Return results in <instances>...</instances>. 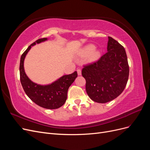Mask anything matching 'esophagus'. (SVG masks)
<instances>
[{"label":"esophagus","instance_id":"1","mask_svg":"<svg viewBox=\"0 0 150 150\" xmlns=\"http://www.w3.org/2000/svg\"><path fill=\"white\" fill-rule=\"evenodd\" d=\"M77 72H78V74L79 76L81 75V69H77Z\"/></svg>","mask_w":150,"mask_h":150}]
</instances>
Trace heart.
<instances>
[{"label":"heart","instance_id":"obj_1","mask_svg":"<svg viewBox=\"0 0 150 150\" xmlns=\"http://www.w3.org/2000/svg\"><path fill=\"white\" fill-rule=\"evenodd\" d=\"M95 49V46L94 45L89 44L85 46L81 49L79 55L81 56H88V59L91 61H96L100 56V53L98 51Z\"/></svg>","mask_w":150,"mask_h":150}]
</instances>
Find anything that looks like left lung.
<instances>
[{
	"label": "left lung",
	"mask_w": 150,
	"mask_h": 150,
	"mask_svg": "<svg viewBox=\"0 0 150 150\" xmlns=\"http://www.w3.org/2000/svg\"><path fill=\"white\" fill-rule=\"evenodd\" d=\"M108 52L96 62L84 66L82 75L86 90L93 101L106 103L117 98L125 89L129 77V65L124 47L108 37Z\"/></svg>",
	"instance_id": "obj_1"
}]
</instances>
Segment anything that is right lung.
Returning <instances> with one entry per match:
<instances>
[{"mask_svg": "<svg viewBox=\"0 0 150 150\" xmlns=\"http://www.w3.org/2000/svg\"><path fill=\"white\" fill-rule=\"evenodd\" d=\"M47 40V38L37 40L22 54L19 67L20 79L25 94L32 101L40 107L54 110L61 107L65 103L68 89L77 78L78 73L75 71L71 74L64 75L51 84L44 86L34 83L30 80L26 75L24 68V61L26 54L31 46Z\"/></svg>", "mask_w": 150, "mask_h": 150, "instance_id": "add662e5", "label": "right lung"}]
</instances>
